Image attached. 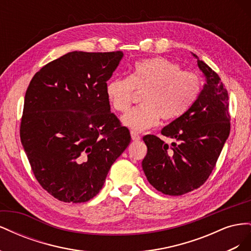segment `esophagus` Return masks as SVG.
I'll return each instance as SVG.
<instances>
[{
  "label": "esophagus",
  "instance_id": "34e87169",
  "mask_svg": "<svg viewBox=\"0 0 251 251\" xmlns=\"http://www.w3.org/2000/svg\"><path fill=\"white\" fill-rule=\"evenodd\" d=\"M131 137H132V140H134V141L140 140V135L137 132H135V131L131 132Z\"/></svg>",
  "mask_w": 251,
  "mask_h": 251
}]
</instances>
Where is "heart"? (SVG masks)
Wrapping results in <instances>:
<instances>
[{"instance_id":"obj_1","label":"heart","mask_w":251,"mask_h":251,"mask_svg":"<svg viewBox=\"0 0 251 251\" xmlns=\"http://www.w3.org/2000/svg\"><path fill=\"white\" fill-rule=\"evenodd\" d=\"M141 94V105L121 117L124 126L134 131H144L158 124L160 117L172 120L192 107L201 91V81L195 74L162 57L135 63L128 77H114L105 85L110 104L119 112L130 107L134 92Z\"/></svg>"}]
</instances>
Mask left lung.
Here are the masks:
<instances>
[{
    "instance_id": "1",
    "label": "left lung",
    "mask_w": 251,
    "mask_h": 251,
    "mask_svg": "<svg viewBox=\"0 0 251 251\" xmlns=\"http://www.w3.org/2000/svg\"><path fill=\"white\" fill-rule=\"evenodd\" d=\"M193 55L206 83L192 107L161 130L175 142L169 148L155 135L143 137L148 147L143 172L151 185L164 195L180 196L200 187L215 169L230 132L227 90L219 75Z\"/></svg>"
}]
</instances>
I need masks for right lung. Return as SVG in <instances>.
Listing matches in <instances>:
<instances>
[{
  "instance_id": "right-lung-1",
  "label": "right lung",
  "mask_w": 251,
  "mask_h": 251,
  "mask_svg": "<svg viewBox=\"0 0 251 251\" xmlns=\"http://www.w3.org/2000/svg\"><path fill=\"white\" fill-rule=\"evenodd\" d=\"M123 56L69 52L44 66L27 88L21 142L36 180L59 201L92 199L131 142L105 95Z\"/></svg>"
}]
</instances>
